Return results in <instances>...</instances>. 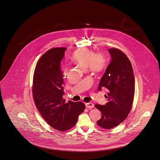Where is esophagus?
<instances>
[{"label":"esophagus","instance_id":"obj_1","mask_svg":"<svg viewBox=\"0 0 160 160\" xmlns=\"http://www.w3.org/2000/svg\"><path fill=\"white\" fill-rule=\"evenodd\" d=\"M85 106L87 108H93L94 107V104L91 102H88V103H86Z\"/></svg>","mask_w":160,"mask_h":160}]
</instances>
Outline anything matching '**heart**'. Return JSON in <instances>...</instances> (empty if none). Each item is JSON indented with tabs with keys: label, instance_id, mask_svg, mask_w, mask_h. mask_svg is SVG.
<instances>
[{
	"label": "heart",
	"instance_id": "b5f03b06",
	"mask_svg": "<svg viewBox=\"0 0 160 160\" xmlns=\"http://www.w3.org/2000/svg\"><path fill=\"white\" fill-rule=\"evenodd\" d=\"M72 62L84 71H90L99 73L106 68V60L102 54L96 53L87 48H81L75 50L71 58ZM66 74L64 70V75Z\"/></svg>",
	"mask_w": 160,
	"mask_h": 160
}]
</instances>
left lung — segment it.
I'll list each match as a JSON object with an SVG mask.
<instances>
[{"instance_id":"8db88e82","label":"left lung","mask_w":160,"mask_h":160,"mask_svg":"<svg viewBox=\"0 0 160 160\" xmlns=\"http://www.w3.org/2000/svg\"><path fill=\"white\" fill-rule=\"evenodd\" d=\"M112 60L99 84L108 92L105 106L96 104L102 117L97 124L104 129H112L122 123L129 113L134 100L135 78L131 63L121 50L108 49Z\"/></svg>"}]
</instances>
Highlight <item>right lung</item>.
Segmentation results:
<instances>
[{"label": "right lung", "instance_id": "obj_1", "mask_svg": "<svg viewBox=\"0 0 160 160\" xmlns=\"http://www.w3.org/2000/svg\"><path fill=\"white\" fill-rule=\"evenodd\" d=\"M66 48L49 50L38 60L33 78L32 94L38 110L52 128L65 131L73 127L85 108L82 102H65L61 61Z\"/></svg>", "mask_w": 160, "mask_h": 160}]
</instances>
